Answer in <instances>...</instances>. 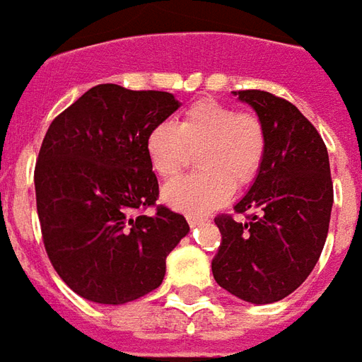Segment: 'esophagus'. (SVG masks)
Returning <instances> with one entry per match:
<instances>
[{"label":"esophagus","instance_id":"1","mask_svg":"<svg viewBox=\"0 0 362 362\" xmlns=\"http://www.w3.org/2000/svg\"><path fill=\"white\" fill-rule=\"evenodd\" d=\"M186 219H188V223H189V227H196V225H199V223H204V217H199V216H186Z\"/></svg>","mask_w":362,"mask_h":362}]
</instances>
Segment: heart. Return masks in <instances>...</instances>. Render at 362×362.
Here are the masks:
<instances>
[{"instance_id":"1","label":"heart","mask_w":362,"mask_h":362,"mask_svg":"<svg viewBox=\"0 0 362 362\" xmlns=\"http://www.w3.org/2000/svg\"><path fill=\"white\" fill-rule=\"evenodd\" d=\"M204 173L166 184L163 196L178 211L198 216L229 202L237 188L249 186L267 155V129L259 115L217 100H199L178 123L160 121L145 139L148 163L160 178H173L198 153Z\"/></svg>"}]
</instances>
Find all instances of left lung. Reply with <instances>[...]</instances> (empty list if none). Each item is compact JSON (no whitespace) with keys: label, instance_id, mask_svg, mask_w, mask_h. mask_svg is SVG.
<instances>
[{"label":"left lung","instance_id":"8db88e82","mask_svg":"<svg viewBox=\"0 0 362 362\" xmlns=\"http://www.w3.org/2000/svg\"><path fill=\"white\" fill-rule=\"evenodd\" d=\"M267 129V155L235 214L216 217V282L251 304H272L310 276L329 231L333 182L322 135L294 103L262 90L235 92Z\"/></svg>","mask_w":362,"mask_h":362}]
</instances>
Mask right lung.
I'll list each match as a JSON object with an SVG mask.
<instances>
[{
	"mask_svg": "<svg viewBox=\"0 0 362 362\" xmlns=\"http://www.w3.org/2000/svg\"><path fill=\"white\" fill-rule=\"evenodd\" d=\"M180 107L173 93L93 86L50 123L35 164L42 243L58 276L90 302L125 304L163 284L189 231L156 206L146 133ZM156 206L155 214L144 209Z\"/></svg>",
	"mask_w": 362,
	"mask_h": 362,
	"instance_id": "obj_1",
	"label": "right lung"
}]
</instances>
